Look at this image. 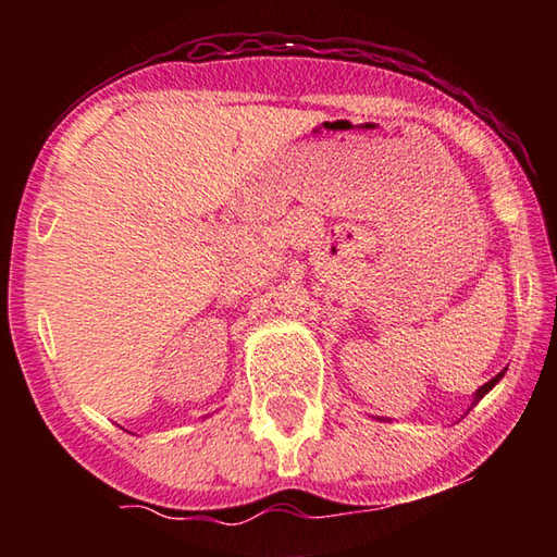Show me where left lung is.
Segmentation results:
<instances>
[{
    "instance_id": "8db88e82",
    "label": "left lung",
    "mask_w": 557,
    "mask_h": 557,
    "mask_svg": "<svg viewBox=\"0 0 557 557\" xmlns=\"http://www.w3.org/2000/svg\"><path fill=\"white\" fill-rule=\"evenodd\" d=\"M502 375H504V371H502V373H498V375H494V379H492V381H488V383H484V385H482V388H479V391H476V400H482V398H484V395H486L488 391H492V388H494V385H496L498 381H502ZM476 400H474V403H476Z\"/></svg>"
}]
</instances>
